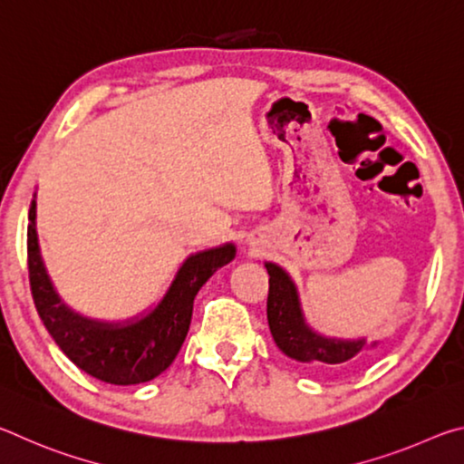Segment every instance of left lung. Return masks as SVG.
I'll list each match as a JSON object with an SVG mask.
<instances>
[{"instance_id": "left-lung-1", "label": "left lung", "mask_w": 464, "mask_h": 464, "mask_svg": "<svg viewBox=\"0 0 464 464\" xmlns=\"http://www.w3.org/2000/svg\"><path fill=\"white\" fill-rule=\"evenodd\" d=\"M266 270L270 274L268 325L274 342L288 358L327 372L356 368L371 356L376 342L366 343L364 337L337 340L313 332L304 321L293 278L272 262H266Z\"/></svg>"}]
</instances>
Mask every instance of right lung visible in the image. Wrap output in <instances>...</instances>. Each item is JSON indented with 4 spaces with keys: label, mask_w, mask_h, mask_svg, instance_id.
I'll use <instances>...</instances> for the list:
<instances>
[{
    "label": "right lung",
    "mask_w": 464,
    "mask_h": 464,
    "mask_svg": "<svg viewBox=\"0 0 464 464\" xmlns=\"http://www.w3.org/2000/svg\"><path fill=\"white\" fill-rule=\"evenodd\" d=\"M233 257V243L198 251L179 266L155 309L122 324L88 319L61 301L46 274L36 235V194L28 210V276L38 315L63 354L110 384L147 382L174 362L190 329L196 295Z\"/></svg>",
    "instance_id": "right-lung-1"
}]
</instances>
